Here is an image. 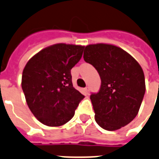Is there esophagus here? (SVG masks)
I'll list each match as a JSON object with an SVG mask.
<instances>
[{
  "label": "esophagus",
  "mask_w": 159,
  "mask_h": 159,
  "mask_svg": "<svg viewBox=\"0 0 159 159\" xmlns=\"http://www.w3.org/2000/svg\"><path fill=\"white\" fill-rule=\"evenodd\" d=\"M84 91H85V93L87 94V95H89V87L85 88Z\"/></svg>",
  "instance_id": "34e87169"
}]
</instances>
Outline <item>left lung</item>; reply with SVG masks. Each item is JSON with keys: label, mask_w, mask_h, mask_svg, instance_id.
Returning a JSON list of instances; mask_svg holds the SVG:
<instances>
[{"label": "left lung", "mask_w": 159, "mask_h": 159, "mask_svg": "<svg viewBox=\"0 0 159 159\" xmlns=\"http://www.w3.org/2000/svg\"><path fill=\"white\" fill-rule=\"evenodd\" d=\"M84 59L95 67L102 81L99 91L90 96L96 122L108 131L129 124L137 115L145 93L141 66L124 49L111 44L88 45Z\"/></svg>", "instance_id": "left-lung-1"}]
</instances>
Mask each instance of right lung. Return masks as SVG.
<instances>
[{
    "label": "right lung",
    "mask_w": 159,
    "mask_h": 159,
    "mask_svg": "<svg viewBox=\"0 0 159 159\" xmlns=\"http://www.w3.org/2000/svg\"><path fill=\"white\" fill-rule=\"evenodd\" d=\"M84 47L57 44L42 49L25 66L22 89L27 106L44 125L70 121L84 98L72 84L70 70L82 57Z\"/></svg>",
    "instance_id": "right-lung-1"
}]
</instances>
